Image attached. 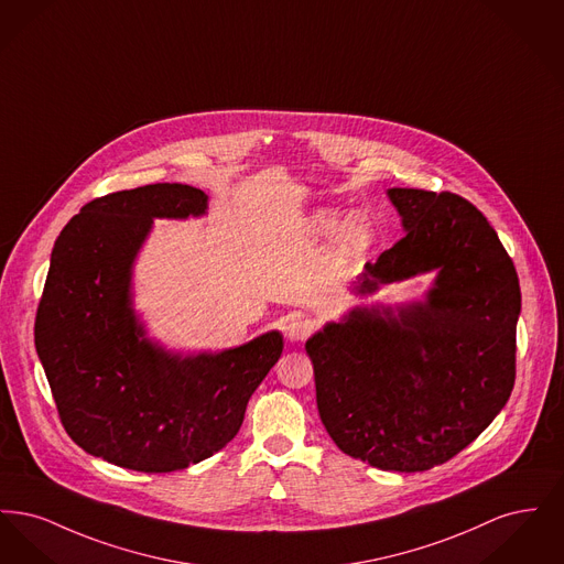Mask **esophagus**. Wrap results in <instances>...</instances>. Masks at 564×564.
I'll return each mask as SVG.
<instances>
[{
    "instance_id": "1",
    "label": "esophagus",
    "mask_w": 564,
    "mask_h": 564,
    "mask_svg": "<svg viewBox=\"0 0 564 564\" xmlns=\"http://www.w3.org/2000/svg\"><path fill=\"white\" fill-rule=\"evenodd\" d=\"M315 325L311 319H304V317H295L292 322L285 325V336L290 343H302L306 340L311 334H313Z\"/></svg>"
}]
</instances>
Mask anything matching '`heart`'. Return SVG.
I'll use <instances>...</instances> for the list:
<instances>
[{
	"label": "heart",
	"mask_w": 564,
	"mask_h": 564,
	"mask_svg": "<svg viewBox=\"0 0 564 564\" xmlns=\"http://www.w3.org/2000/svg\"><path fill=\"white\" fill-rule=\"evenodd\" d=\"M340 215L336 212H319L313 217V235L317 239H327L332 237L333 232L334 242H332V260L336 264H349L352 260L361 258L375 242V226L372 221L361 214H352L343 219L340 227Z\"/></svg>",
	"instance_id": "b5f03b06"
}]
</instances>
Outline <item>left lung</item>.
<instances>
[{
	"label": "left lung",
	"mask_w": 564,
	"mask_h": 564,
	"mask_svg": "<svg viewBox=\"0 0 564 564\" xmlns=\"http://www.w3.org/2000/svg\"><path fill=\"white\" fill-rule=\"evenodd\" d=\"M405 237L366 264L355 292L435 272L423 302L355 306L306 340L317 408L336 446L384 471H425L469 446L516 380L520 283L469 200L387 189Z\"/></svg>",
	"instance_id": "8db88e82"
}]
</instances>
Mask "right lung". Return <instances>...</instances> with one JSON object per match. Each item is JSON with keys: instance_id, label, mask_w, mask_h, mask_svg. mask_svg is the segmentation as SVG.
Wrapping results in <instances>:
<instances>
[{"instance_id": "add662e5", "label": "right lung", "mask_w": 564, "mask_h": 564, "mask_svg": "<svg viewBox=\"0 0 564 564\" xmlns=\"http://www.w3.org/2000/svg\"><path fill=\"white\" fill-rule=\"evenodd\" d=\"M207 214V194L152 184L95 198L54 241L35 317V349L61 423L88 455L166 474L221 451L279 361L283 336L182 355L145 338L131 300L139 249L154 217Z\"/></svg>"}]
</instances>
